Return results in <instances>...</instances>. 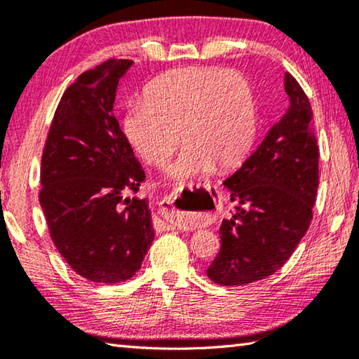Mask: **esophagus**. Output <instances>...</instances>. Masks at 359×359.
Returning <instances> with one entry per match:
<instances>
[{"instance_id":"esophagus-1","label":"esophagus","mask_w":359,"mask_h":359,"mask_svg":"<svg viewBox=\"0 0 359 359\" xmlns=\"http://www.w3.org/2000/svg\"><path fill=\"white\" fill-rule=\"evenodd\" d=\"M160 214L169 228H185L191 220V212H187L184 205H180L177 196H168L160 201Z\"/></svg>"}]
</instances>
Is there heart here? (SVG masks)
Listing matches in <instances>:
<instances>
[{
  "label": "heart",
  "instance_id": "b5f03b06",
  "mask_svg": "<svg viewBox=\"0 0 359 359\" xmlns=\"http://www.w3.org/2000/svg\"><path fill=\"white\" fill-rule=\"evenodd\" d=\"M257 130V104L238 71L188 66L155 79L144 101L128 106L123 131L145 161L165 166L182 141L187 145L171 177L187 180L217 166L228 171L244 160Z\"/></svg>",
  "mask_w": 359,
  "mask_h": 359
}]
</instances>
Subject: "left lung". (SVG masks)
<instances>
[{
  "label": "left lung",
  "instance_id": "obj_1",
  "mask_svg": "<svg viewBox=\"0 0 359 359\" xmlns=\"http://www.w3.org/2000/svg\"><path fill=\"white\" fill-rule=\"evenodd\" d=\"M290 106L283 117L223 182L236 210L220 226V252L208 276L224 287L247 285L287 263L312 222L318 188V145L307 95L285 74Z\"/></svg>",
  "mask_w": 359,
  "mask_h": 359
}]
</instances>
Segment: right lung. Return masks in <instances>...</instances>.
I'll return each mask as SVG.
<instances>
[{
	"mask_svg": "<svg viewBox=\"0 0 359 359\" xmlns=\"http://www.w3.org/2000/svg\"><path fill=\"white\" fill-rule=\"evenodd\" d=\"M131 60H107L71 83L53 115L41 161L39 203L71 269L120 283L141 269L155 238L147 199L131 198L145 172L112 112Z\"/></svg>",
	"mask_w": 359,
	"mask_h": 359,
	"instance_id": "1",
	"label": "right lung"
}]
</instances>
